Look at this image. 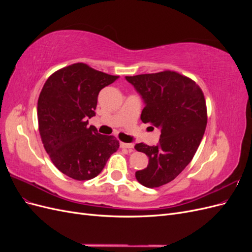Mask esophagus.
<instances>
[{"label":"esophagus","mask_w":252,"mask_h":252,"mask_svg":"<svg viewBox=\"0 0 252 252\" xmlns=\"http://www.w3.org/2000/svg\"><path fill=\"white\" fill-rule=\"evenodd\" d=\"M121 147L128 149V150H132L133 149V144H131V143H121Z\"/></svg>","instance_id":"34e87169"}]
</instances>
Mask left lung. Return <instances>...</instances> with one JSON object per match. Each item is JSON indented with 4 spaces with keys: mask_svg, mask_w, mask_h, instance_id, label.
I'll use <instances>...</instances> for the list:
<instances>
[{
    "mask_svg": "<svg viewBox=\"0 0 252 252\" xmlns=\"http://www.w3.org/2000/svg\"><path fill=\"white\" fill-rule=\"evenodd\" d=\"M125 79L144 102L143 123L161 131L156 146L143 143L134 146L149 158L148 166L136 171L135 178L145 187H159L177 178L199 148L207 125L204 94L192 80L174 71Z\"/></svg>",
    "mask_w": 252,
    "mask_h": 252,
    "instance_id": "obj_1",
    "label": "left lung"
}]
</instances>
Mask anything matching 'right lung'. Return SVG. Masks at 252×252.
I'll return each mask as SVG.
<instances>
[{
  "mask_svg": "<svg viewBox=\"0 0 252 252\" xmlns=\"http://www.w3.org/2000/svg\"><path fill=\"white\" fill-rule=\"evenodd\" d=\"M118 79L77 63L56 71L44 84L37 101L39 130L52 163L67 177L95 178L119 149L113 135L88 126L95 116L98 93Z\"/></svg>",
  "mask_w": 252,
  "mask_h": 252,
  "instance_id": "obj_1",
  "label": "right lung"
}]
</instances>
